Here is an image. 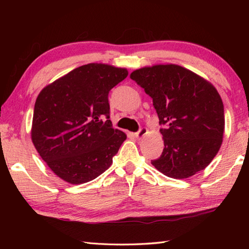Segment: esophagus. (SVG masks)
<instances>
[{"label":"esophagus","instance_id":"obj_1","mask_svg":"<svg viewBox=\"0 0 249 249\" xmlns=\"http://www.w3.org/2000/svg\"><path fill=\"white\" fill-rule=\"evenodd\" d=\"M146 134H147V129L144 128V127H142V128L139 129L138 133H136V137H137V138H138V139H141V138H143V137H144Z\"/></svg>","mask_w":249,"mask_h":249}]
</instances>
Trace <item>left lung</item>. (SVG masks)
<instances>
[{"label": "left lung", "instance_id": "obj_1", "mask_svg": "<svg viewBox=\"0 0 249 249\" xmlns=\"http://www.w3.org/2000/svg\"><path fill=\"white\" fill-rule=\"evenodd\" d=\"M130 78L153 99L163 139L158 171L187 178L203 170L217 154L225 130L224 104L212 83L176 64L142 67Z\"/></svg>", "mask_w": 249, "mask_h": 249}]
</instances>
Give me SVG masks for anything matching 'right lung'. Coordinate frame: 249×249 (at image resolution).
Wrapping results in <instances>:
<instances>
[{"label": "right lung", "instance_id": "right-lung-1", "mask_svg": "<svg viewBox=\"0 0 249 249\" xmlns=\"http://www.w3.org/2000/svg\"><path fill=\"white\" fill-rule=\"evenodd\" d=\"M127 75L126 68L89 63L48 84L37 96L32 142L65 182L83 184L99 177L126 140L109 120L108 94Z\"/></svg>", "mask_w": 249, "mask_h": 249}]
</instances>
